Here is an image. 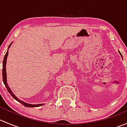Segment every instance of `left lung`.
I'll use <instances>...</instances> for the list:
<instances>
[{
  "label": "left lung",
  "instance_id": "obj_1",
  "mask_svg": "<svg viewBox=\"0 0 127 127\" xmlns=\"http://www.w3.org/2000/svg\"><path fill=\"white\" fill-rule=\"evenodd\" d=\"M118 52H119V54H120V56H121L122 58V59H123V56H122V54H121V53H120V51H119V50H118Z\"/></svg>",
  "mask_w": 127,
  "mask_h": 127
}]
</instances>
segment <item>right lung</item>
Instances as JSON below:
<instances>
[{"label":"right lung","instance_id":"right-lung-1","mask_svg":"<svg viewBox=\"0 0 127 127\" xmlns=\"http://www.w3.org/2000/svg\"><path fill=\"white\" fill-rule=\"evenodd\" d=\"M13 42H11V43H10V45L8 46V50H7V53H6L5 55L4 56V58H3V69H2V77H3V84H4L5 86V87L7 88V90H8V93H10V95L11 96L13 97V98H14V99H15V100H16L17 101H18L19 103H20L21 104H22L23 105H24L25 107H39V106H42V105H43L44 104H29V103H25V102L23 101L20 100V99H19L18 98H17V97L15 95L13 94V93L12 92V91L11 90V89H10V87H9L8 84H7V72H6V64H7V56H8V49L10 47V46L11 45V44H12Z\"/></svg>","mask_w":127,"mask_h":127}]
</instances>
